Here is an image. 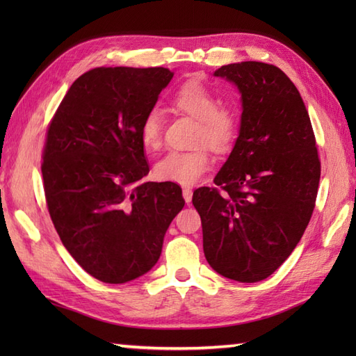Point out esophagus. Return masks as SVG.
Listing matches in <instances>:
<instances>
[{
    "label": "esophagus",
    "mask_w": 356,
    "mask_h": 356,
    "mask_svg": "<svg viewBox=\"0 0 356 356\" xmlns=\"http://www.w3.org/2000/svg\"><path fill=\"white\" fill-rule=\"evenodd\" d=\"M182 195H184L185 202L188 203V205H190V203H191V199H193V190H190V188H184Z\"/></svg>",
    "instance_id": "34e87169"
}]
</instances>
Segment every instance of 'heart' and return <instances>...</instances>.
I'll return each instance as SVG.
<instances>
[{
	"label": "heart",
	"instance_id": "obj_1",
	"mask_svg": "<svg viewBox=\"0 0 356 356\" xmlns=\"http://www.w3.org/2000/svg\"><path fill=\"white\" fill-rule=\"evenodd\" d=\"M171 104L179 111L199 120L195 143H205L214 153L229 151L237 136V119L234 111L218 107V101L209 90L197 81H188L172 95ZM140 142L145 149L154 151L162 143V118L151 110L140 125ZM211 166V157L205 147L191 151H171L154 165L153 174L161 182L182 186L197 184Z\"/></svg>",
	"mask_w": 356,
	"mask_h": 356
}]
</instances>
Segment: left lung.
Masks as SVG:
<instances>
[{
  "label": "left lung",
  "mask_w": 356,
  "mask_h": 356,
  "mask_svg": "<svg viewBox=\"0 0 356 356\" xmlns=\"http://www.w3.org/2000/svg\"><path fill=\"white\" fill-rule=\"evenodd\" d=\"M214 76L237 87L240 130L226 162L193 205L203 252L217 274L240 283L268 278L292 254L314 213L320 159L305 102L275 65H222Z\"/></svg>",
  "instance_id": "8db88e82"
}]
</instances>
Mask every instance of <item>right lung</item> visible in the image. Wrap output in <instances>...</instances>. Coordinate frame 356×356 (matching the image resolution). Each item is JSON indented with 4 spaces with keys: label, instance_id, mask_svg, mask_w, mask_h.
<instances>
[{
    "label": "right lung",
    "instance_id": "obj_1",
    "mask_svg": "<svg viewBox=\"0 0 356 356\" xmlns=\"http://www.w3.org/2000/svg\"><path fill=\"white\" fill-rule=\"evenodd\" d=\"M172 72L99 67L73 82L47 131L41 166L49 213L79 266L104 283L154 266L182 188L145 182L140 125Z\"/></svg>",
    "mask_w": 356,
    "mask_h": 356
}]
</instances>
